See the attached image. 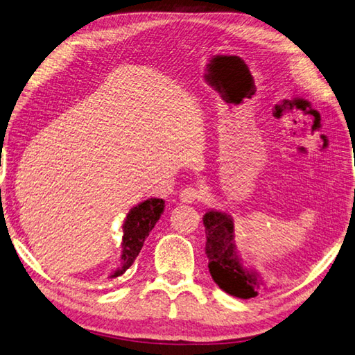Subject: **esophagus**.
I'll return each instance as SVG.
<instances>
[{
	"label": "esophagus",
	"instance_id": "1",
	"mask_svg": "<svg viewBox=\"0 0 355 355\" xmlns=\"http://www.w3.org/2000/svg\"><path fill=\"white\" fill-rule=\"evenodd\" d=\"M179 198L184 203H194L200 198V190L198 187H187L182 191H180Z\"/></svg>",
	"mask_w": 355,
	"mask_h": 355
}]
</instances>
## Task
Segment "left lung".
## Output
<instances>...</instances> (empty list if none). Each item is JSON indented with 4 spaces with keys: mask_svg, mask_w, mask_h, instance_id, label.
Masks as SVG:
<instances>
[{
    "mask_svg": "<svg viewBox=\"0 0 355 355\" xmlns=\"http://www.w3.org/2000/svg\"><path fill=\"white\" fill-rule=\"evenodd\" d=\"M207 244L205 254L216 284L227 295L249 299L258 295L261 282L258 275L248 270L240 261L234 244V222L225 212L211 209L203 216Z\"/></svg>",
    "mask_w": 355,
    "mask_h": 355,
    "instance_id": "1",
    "label": "left lung"
}]
</instances>
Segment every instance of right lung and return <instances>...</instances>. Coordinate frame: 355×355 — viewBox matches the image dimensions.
<instances>
[{"mask_svg":"<svg viewBox=\"0 0 355 355\" xmlns=\"http://www.w3.org/2000/svg\"><path fill=\"white\" fill-rule=\"evenodd\" d=\"M165 202L162 199H147L133 207L125 216L123 223V250L120 267L111 275V278L121 277L135 261V258L143 249L144 240L159 220Z\"/></svg>","mask_w":355,"mask_h":355,"instance_id":"obj_1","label":"right lung"}]
</instances>
